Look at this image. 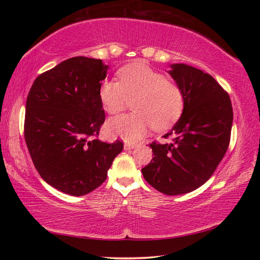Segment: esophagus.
Returning <instances> with one entry per match:
<instances>
[{
    "instance_id": "esophagus-1",
    "label": "esophagus",
    "mask_w": 260,
    "mask_h": 260,
    "mask_svg": "<svg viewBox=\"0 0 260 260\" xmlns=\"http://www.w3.org/2000/svg\"><path fill=\"white\" fill-rule=\"evenodd\" d=\"M138 147V144H132V143H125L124 149L125 150H132V149H135Z\"/></svg>"
}]
</instances>
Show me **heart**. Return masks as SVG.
I'll use <instances>...</instances> for the list:
<instances>
[{
  "label": "heart",
  "instance_id": "b5f03b06",
  "mask_svg": "<svg viewBox=\"0 0 260 260\" xmlns=\"http://www.w3.org/2000/svg\"><path fill=\"white\" fill-rule=\"evenodd\" d=\"M119 81L101 83L99 98L105 112L116 114L128 107L134 112L112 118L105 129L110 136L134 142L151 128L164 131L175 124L183 110V94L177 83L167 80L142 61L126 65L117 73Z\"/></svg>",
  "mask_w": 260,
  "mask_h": 260
}]
</instances>
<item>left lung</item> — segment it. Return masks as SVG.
<instances>
[{
  "mask_svg": "<svg viewBox=\"0 0 260 260\" xmlns=\"http://www.w3.org/2000/svg\"><path fill=\"white\" fill-rule=\"evenodd\" d=\"M169 74L183 94L181 117L164 138L152 142L153 158L142 169L149 184L165 195L195 190L211 178L230 144L231 99L210 74L187 64H171Z\"/></svg>",
  "mask_w": 260,
  "mask_h": 260,
  "instance_id": "1",
  "label": "left lung"
}]
</instances>
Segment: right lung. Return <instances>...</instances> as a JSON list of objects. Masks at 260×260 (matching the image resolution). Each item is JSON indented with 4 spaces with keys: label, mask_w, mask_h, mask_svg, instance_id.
<instances>
[{
    "label": "right lung",
    "mask_w": 260,
    "mask_h": 260,
    "mask_svg": "<svg viewBox=\"0 0 260 260\" xmlns=\"http://www.w3.org/2000/svg\"><path fill=\"white\" fill-rule=\"evenodd\" d=\"M108 70L102 59L72 57L35 79L26 101L24 134L35 169L69 195L100 187L124 148L93 139L105 120L99 89Z\"/></svg>",
    "instance_id": "1"
}]
</instances>
